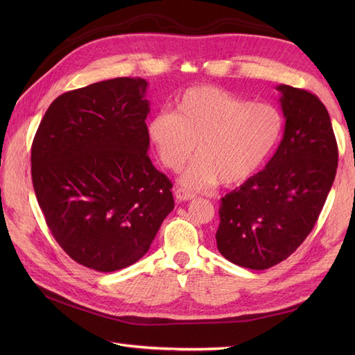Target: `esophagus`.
<instances>
[{
  "mask_svg": "<svg viewBox=\"0 0 355 355\" xmlns=\"http://www.w3.org/2000/svg\"><path fill=\"white\" fill-rule=\"evenodd\" d=\"M175 198L178 201H189L192 198H196V194H194V192H189V191L179 188V189L175 191Z\"/></svg>",
  "mask_w": 355,
  "mask_h": 355,
  "instance_id": "1",
  "label": "esophagus"
}]
</instances>
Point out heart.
Instances as JSON below:
<instances>
[{
    "label": "heart",
    "instance_id": "obj_1",
    "mask_svg": "<svg viewBox=\"0 0 355 355\" xmlns=\"http://www.w3.org/2000/svg\"><path fill=\"white\" fill-rule=\"evenodd\" d=\"M158 159L179 171L197 148L198 158L180 179L188 189L237 185L271 157L283 133V115L271 103H252L214 85L179 96L176 111H159L146 125Z\"/></svg>",
    "mask_w": 355,
    "mask_h": 355
}]
</instances>
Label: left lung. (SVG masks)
<instances>
[{"label": "left lung", "instance_id": "1", "mask_svg": "<svg viewBox=\"0 0 355 355\" xmlns=\"http://www.w3.org/2000/svg\"><path fill=\"white\" fill-rule=\"evenodd\" d=\"M284 133L259 173L220 200L218 250L230 262L266 270L305 241L338 168V145L315 94L280 84Z\"/></svg>", "mask_w": 355, "mask_h": 355}]
</instances>
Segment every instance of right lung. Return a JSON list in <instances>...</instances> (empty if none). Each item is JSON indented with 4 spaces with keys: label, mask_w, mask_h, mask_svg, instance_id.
<instances>
[{
    "label": "right lung",
    "mask_w": 355,
    "mask_h": 355,
    "mask_svg": "<svg viewBox=\"0 0 355 355\" xmlns=\"http://www.w3.org/2000/svg\"><path fill=\"white\" fill-rule=\"evenodd\" d=\"M142 78L60 94L31 149L32 184L47 227L75 262L112 272L137 262L173 210L171 182L148 157Z\"/></svg>",
    "instance_id": "obj_1"
}]
</instances>
